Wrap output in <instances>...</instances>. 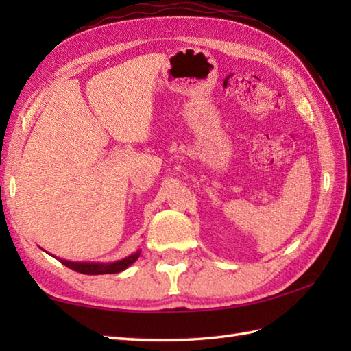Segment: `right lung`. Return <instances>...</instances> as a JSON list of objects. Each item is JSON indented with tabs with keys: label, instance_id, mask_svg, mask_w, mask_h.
<instances>
[{
	"label": "right lung",
	"instance_id": "obj_1",
	"mask_svg": "<svg viewBox=\"0 0 351 351\" xmlns=\"http://www.w3.org/2000/svg\"><path fill=\"white\" fill-rule=\"evenodd\" d=\"M140 256V252L137 250L134 255L125 258L122 261L111 264H99V263H72V261L60 259V263L66 267H69L71 270L83 273V274H114L119 271H123L126 267H130L134 261H137Z\"/></svg>",
	"mask_w": 351,
	"mask_h": 351
}]
</instances>
